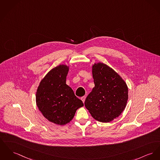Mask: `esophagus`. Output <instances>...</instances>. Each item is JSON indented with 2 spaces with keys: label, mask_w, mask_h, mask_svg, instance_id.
Wrapping results in <instances>:
<instances>
[{
  "label": "esophagus",
  "mask_w": 160,
  "mask_h": 160,
  "mask_svg": "<svg viewBox=\"0 0 160 160\" xmlns=\"http://www.w3.org/2000/svg\"><path fill=\"white\" fill-rule=\"evenodd\" d=\"M81 100L82 101L83 103H84L85 100V96H82V97H81Z\"/></svg>",
  "instance_id": "1"
}]
</instances>
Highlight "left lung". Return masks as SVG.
Instances as JSON below:
<instances>
[{
    "label": "left lung",
    "mask_w": 160,
    "mask_h": 160,
    "mask_svg": "<svg viewBox=\"0 0 160 160\" xmlns=\"http://www.w3.org/2000/svg\"><path fill=\"white\" fill-rule=\"evenodd\" d=\"M95 87L87 96L85 107L95 119L109 122L118 117L125 109L128 87L122 78L106 64L92 66Z\"/></svg>",
    "instance_id": "obj_1"
}]
</instances>
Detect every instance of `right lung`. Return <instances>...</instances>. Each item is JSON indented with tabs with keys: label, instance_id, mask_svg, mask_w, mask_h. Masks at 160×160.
I'll return each mask as SVG.
<instances>
[{
	"label": "right lung",
	"instance_id": "right-lung-1",
	"mask_svg": "<svg viewBox=\"0 0 160 160\" xmlns=\"http://www.w3.org/2000/svg\"><path fill=\"white\" fill-rule=\"evenodd\" d=\"M69 67L59 65L52 69L38 86L36 101L43 117L56 124L62 126L70 122L82 101L75 96L66 84Z\"/></svg>",
	"mask_w": 160,
	"mask_h": 160
}]
</instances>
